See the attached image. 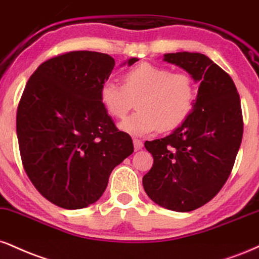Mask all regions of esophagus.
<instances>
[{
    "label": "esophagus",
    "mask_w": 259,
    "mask_h": 259,
    "mask_svg": "<svg viewBox=\"0 0 259 259\" xmlns=\"http://www.w3.org/2000/svg\"><path fill=\"white\" fill-rule=\"evenodd\" d=\"M142 147H143V143L141 140L134 139V148H135V151H140V149H142Z\"/></svg>",
    "instance_id": "34e87169"
}]
</instances>
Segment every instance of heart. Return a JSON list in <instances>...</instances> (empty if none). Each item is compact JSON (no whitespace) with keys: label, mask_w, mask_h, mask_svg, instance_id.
Instances as JSON below:
<instances>
[{"label":"heart","mask_w":259,"mask_h":259,"mask_svg":"<svg viewBox=\"0 0 259 259\" xmlns=\"http://www.w3.org/2000/svg\"><path fill=\"white\" fill-rule=\"evenodd\" d=\"M100 101L110 116L121 119L138 104V111L120 123L130 135L142 136L158 127L176 129L188 118L195 100V85L185 72L143 62L123 73V85L106 79L100 87Z\"/></svg>","instance_id":"heart-1"}]
</instances>
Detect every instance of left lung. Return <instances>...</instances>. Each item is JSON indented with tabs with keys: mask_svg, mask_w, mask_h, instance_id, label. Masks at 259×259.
I'll return each mask as SVG.
<instances>
[{
	"mask_svg": "<svg viewBox=\"0 0 259 259\" xmlns=\"http://www.w3.org/2000/svg\"><path fill=\"white\" fill-rule=\"evenodd\" d=\"M164 61L200 85L193 111L175 132L145 142L153 166L142 185L159 206L188 212L210 201L232 172L244 132L241 105L229 74L206 55L169 53Z\"/></svg>",
	"mask_w": 259,
	"mask_h": 259,
	"instance_id": "8db88e82",
	"label": "left lung"
}]
</instances>
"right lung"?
Wrapping results in <instances>:
<instances>
[{
  "label": "right lung",
  "mask_w": 259,
  "mask_h": 259,
  "mask_svg": "<svg viewBox=\"0 0 259 259\" xmlns=\"http://www.w3.org/2000/svg\"><path fill=\"white\" fill-rule=\"evenodd\" d=\"M114 64L98 52L58 55L37 67L21 95V161L37 191L57 206L77 210L94 204L112 170L134 152L132 138L117 129L100 101V87Z\"/></svg>",
  "instance_id": "right-lung-1"
}]
</instances>
